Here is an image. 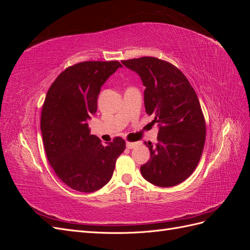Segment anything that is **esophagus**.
Segmentation results:
<instances>
[{
  "mask_svg": "<svg viewBox=\"0 0 250 250\" xmlns=\"http://www.w3.org/2000/svg\"><path fill=\"white\" fill-rule=\"evenodd\" d=\"M139 145V143H133V142H127L126 143V146L128 149H133Z\"/></svg>",
  "mask_w": 250,
  "mask_h": 250,
  "instance_id": "34e87169",
  "label": "esophagus"
}]
</instances>
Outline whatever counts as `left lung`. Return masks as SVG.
<instances>
[{
  "mask_svg": "<svg viewBox=\"0 0 250 250\" xmlns=\"http://www.w3.org/2000/svg\"><path fill=\"white\" fill-rule=\"evenodd\" d=\"M122 63L140 75L146 112L160 125L155 145L145 143L150 160L141 167L143 177L157 187L183 183L197 167L206 142V120L196 92L184 73L166 60L144 56Z\"/></svg>",
  "mask_w": 250,
  "mask_h": 250,
  "instance_id": "1",
  "label": "left lung"
}]
</instances>
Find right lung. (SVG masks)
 Here are the masks:
<instances>
[{"mask_svg": "<svg viewBox=\"0 0 250 250\" xmlns=\"http://www.w3.org/2000/svg\"><path fill=\"white\" fill-rule=\"evenodd\" d=\"M122 66L112 62H83L60 73L44 99L41 130L44 151L60 180L73 190L90 193L110 180L125 141L102 145L89 133L86 120L97 111L101 86Z\"/></svg>", "mask_w": 250, "mask_h": 250, "instance_id": "right-lung-1", "label": "right lung"}]
</instances>
